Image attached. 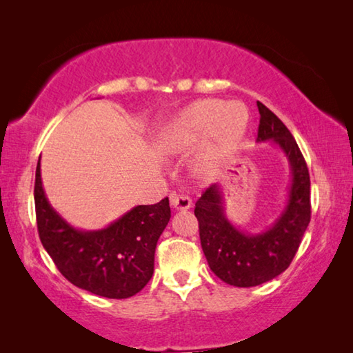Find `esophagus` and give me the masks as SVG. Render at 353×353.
<instances>
[{"mask_svg": "<svg viewBox=\"0 0 353 353\" xmlns=\"http://www.w3.org/2000/svg\"><path fill=\"white\" fill-rule=\"evenodd\" d=\"M170 202L174 210H188V208H191V205H193V201H191V198L187 194L171 193Z\"/></svg>", "mask_w": 353, "mask_h": 353, "instance_id": "1", "label": "esophagus"}]
</instances>
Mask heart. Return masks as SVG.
I'll use <instances>...</instances> for the list:
<instances>
[{
    "label": "heart",
    "instance_id": "heart-1",
    "mask_svg": "<svg viewBox=\"0 0 353 353\" xmlns=\"http://www.w3.org/2000/svg\"><path fill=\"white\" fill-rule=\"evenodd\" d=\"M248 123L249 113L244 104L202 99L185 107L172 119L165 129L163 141L166 148L179 149L205 137L196 162L204 172H214L234 155L246 134Z\"/></svg>",
    "mask_w": 353,
    "mask_h": 353
}]
</instances>
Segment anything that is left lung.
<instances>
[{"label": "left lung", "instance_id": "8db88e82", "mask_svg": "<svg viewBox=\"0 0 353 353\" xmlns=\"http://www.w3.org/2000/svg\"><path fill=\"white\" fill-rule=\"evenodd\" d=\"M256 107L260 112L256 141H272L290 163L291 185L283 210L265 230L249 234L227 219L223 190L218 183L208 187L194 207L208 266L223 282L240 288L280 276L294 259L312 218L310 174L301 149L288 128L265 104L256 101Z\"/></svg>", "mask_w": 353, "mask_h": 353}]
</instances>
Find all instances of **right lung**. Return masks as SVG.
<instances>
[{"mask_svg":"<svg viewBox=\"0 0 353 353\" xmlns=\"http://www.w3.org/2000/svg\"><path fill=\"white\" fill-rule=\"evenodd\" d=\"M34 201L40 241L62 276L77 288L128 299L151 280L155 246L171 218L168 198L137 205L101 230H79L51 207L39 160Z\"/></svg>","mask_w":353,"mask_h":353,"instance_id":"add662e5","label":"right lung"}]
</instances>
